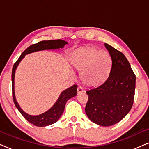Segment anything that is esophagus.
Returning <instances> with one entry per match:
<instances>
[{
	"label": "esophagus",
	"instance_id": "obj_1",
	"mask_svg": "<svg viewBox=\"0 0 149 149\" xmlns=\"http://www.w3.org/2000/svg\"><path fill=\"white\" fill-rule=\"evenodd\" d=\"M82 92H83V89L82 88V87L79 86L77 87V93H81Z\"/></svg>",
	"mask_w": 149,
	"mask_h": 149
}]
</instances>
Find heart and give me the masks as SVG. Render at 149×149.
Here are the masks:
<instances>
[{
    "label": "heart",
    "instance_id": "b5f03b06",
    "mask_svg": "<svg viewBox=\"0 0 149 149\" xmlns=\"http://www.w3.org/2000/svg\"><path fill=\"white\" fill-rule=\"evenodd\" d=\"M72 63L80 72L81 80L85 85L95 86L103 83L109 76L112 60L107 52L85 47L73 55Z\"/></svg>",
    "mask_w": 149,
    "mask_h": 149
}]
</instances>
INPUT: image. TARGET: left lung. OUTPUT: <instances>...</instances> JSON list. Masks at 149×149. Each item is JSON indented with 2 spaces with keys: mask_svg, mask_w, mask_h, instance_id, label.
Returning <instances> with one entry per match:
<instances>
[{
  "mask_svg": "<svg viewBox=\"0 0 149 149\" xmlns=\"http://www.w3.org/2000/svg\"><path fill=\"white\" fill-rule=\"evenodd\" d=\"M112 60L109 76L102 84L86 91L85 113L97 125L111 126L123 119L134 103L136 76L123 54L107 43Z\"/></svg>",
  "mask_w": 149,
  "mask_h": 149,
  "instance_id": "left-lung-1",
  "label": "left lung"
}]
</instances>
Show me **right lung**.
<instances>
[{
  "mask_svg": "<svg viewBox=\"0 0 149 149\" xmlns=\"http://www.w3.org/2000/svg\"><path fill=\"white\" fill-rule=\"evenodd\" d=\"M68 44V42L64 40H42L36 44H34L30 45L26 49L24 52L21 54L19 59L17 62L13 65V69H12V91H13V98L15 105L19 113L23 115V117L29 121L30 123L33 124L34 125L38 126V127H45V126L50 125L54 124L56 121H58L61 115H62L63 112L64 111L65 105L66 102L70 99L71 97L76 96L77 91V85H74L69 88L62 91L60 93L58 99L55 102L54 105L50 108L48 111L45 113L40 114L38 115H30L29 114L24 112L22 108L20 107L19 104L17 102L15 94V70L17 69L18 65L21 61L24 58L26 55L32 54V53L40 52L43 50H55L62 49L64 47Z\"/></svg>",
  "mask_w": 149,
  "mask_h": 149,
  "instance_id": "1",
  "label": "right lung"
}]
</instances>
